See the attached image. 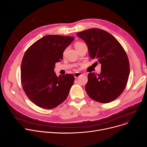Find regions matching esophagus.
<instances>
[{
    "label": "esophagus",
    "mask_w": 147,
    "mask_h": 147,
    "mask_svg": "<svg viewBox=\"0 0 147 147\" xmlns=\"http://www.w3.org/2000/svg\"><path fill=\"white\" fill-rule=\"evenodd\" d=\"M81 75H82V74H81V73H78V72H76V73H74V77H75V78H78V77H79L80 76H81Z\"/></svg>",
    "instance_id": "obj_1"
}]
</instances>
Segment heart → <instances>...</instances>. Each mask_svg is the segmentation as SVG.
<instances>
[{"label": "heart", "instance_id": "obj_1", "mask_svg": "<svg viewBox=\"0 0 147 147\" xmlns=\"http://www.w3.org/2000/svg\"><path fill=\"white\" fill-rule=\"evenodd\" d=\"M83 44H84L83 43L80 42H76V43L75 44V48H77L80 47L81 45H83ZM65 52H66V50L64 51V53H65Z\"/></svg>", "mask_w": 147, "mask_h": 147}]
</instances>
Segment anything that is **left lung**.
<instances>
[{
	"label": "left lung",
	"instance_id": "1",
	"mask_svg": "<svg viewBox=\"0 0 147 147\" xmlns=\"http://www.w3.org/2000/svg\"><path fill=\"white\" fill-rule=\"evenodd\" d=\"M87 45L90 56L101 65L99 74L90 73L86 90L92 99L109 103L116 99L127 85L130 74L129 59L119 41L110 33L90 28L77 34Z\"/></svg>",
	"mask_w": 147,
	"mask_h": 147
}]
</instances>
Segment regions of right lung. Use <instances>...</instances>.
Here are the masks:
<instances>
[{
    "instance_id": "right-lung-1",
    "label": "right lung",
    "mask_w": 147,
    "mask_h": 147,
    "mask_svg": "<svg viewBox=\"0 0 147 147\" xmlns=\"http://www.w3.org/2000/svg\"><path fill=\"white\" fill-rule=\"evenodd\" d=\"M74 39L73 36L47 35L25 52L21 66V81L27 96L36 106L51 109L67 98L74 77L71 74L57 77L54 69Z\"/></svg>"
}]
</instances>
